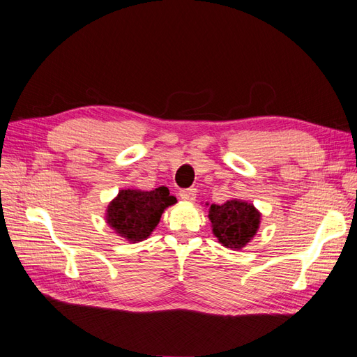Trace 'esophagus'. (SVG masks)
I'll return each mask as SVG.
<instances>
[{
    "label": "esophagus",
    "instance_id": "1",
    "mask_svg": "<svg viewBox=\"0 0 357 357\" xmlns=\"http://www.w3.org/2000/svg\"><path fill=\"white\" fill-rule=\"evenodd\" d=\"M178 197L183 199V201H188V202H193L197 198V190L195 189H183L180 190Z\"/></svg>",
    "mask_w": 357,
    "mask_h": 357
}]
</instances>
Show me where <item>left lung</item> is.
Segmentation results:
<instances>
[{"label":"left lung","mask_w":357,"mask_h":357,"mask_svg":"<svg viewBox=\"0 0 357 357\" xmlns=\"http://www.w3.org/2000/svg\"><path fill=\"white\" fill-rule=\"evenodd\" d=\"M208 218L213 234L219 243L231 250H240L256 235L261 225V213L253 204L231 199L222 205L211 204Z\"/></svg>","instance_id":"1"}]
</instances>
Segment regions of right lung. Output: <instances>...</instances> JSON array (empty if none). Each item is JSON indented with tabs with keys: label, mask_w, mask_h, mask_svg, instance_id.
Masks as SVG:
<instances>
[{
	"label": "right lung",
	"mask_w": 357,
	"mask_h": 357,
	"mask_svg": "<svg viewBox=\"0 0 357 357\" xmlns=\"http://www.w3.org/2000/svg\"><path fill=\"white\" fill-rule=\"evenodd\" d=\"M176 202V197L169 195L165 186L150 192L122 189L109 204L105 219L119 236L129 243H138L153 232L162 213Z\"/></svg>",
	"instance_id": "add662e5"
}]
</instances>
